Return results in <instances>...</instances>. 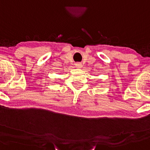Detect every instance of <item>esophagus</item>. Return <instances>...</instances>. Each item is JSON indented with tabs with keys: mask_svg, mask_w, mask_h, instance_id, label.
Here are the masks:
<instances>
[{
	"mask_svg": "<svg viewBox=\"0 0 150 150\" xmlns=\"http://www.w3.org/2000/svg\"><path fill=\"white\" fill-rule=\"evenodd\" d=\"M75 66H76V68H77V69H81L82 67V64L79 63V62H77V63H75Z\"/></svg>",
	"mask_w": 150,
	"mask_h": 150,
	"instance_id": "34e87169",
	"label": "esophagus"
}]
</instances>
